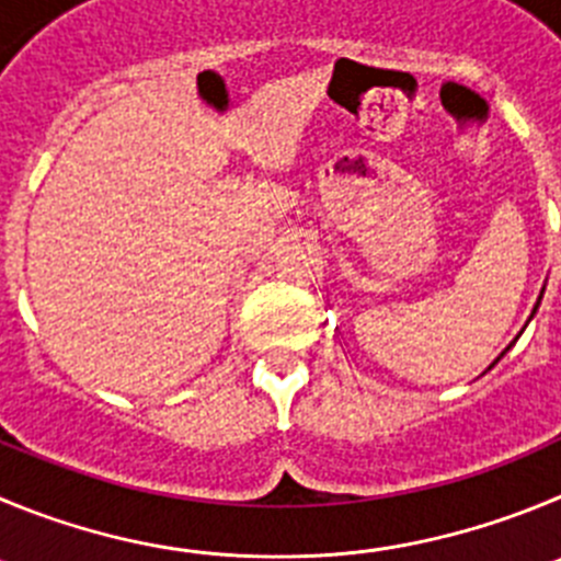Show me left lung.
Instances as JSON below:
<instances>
[{
    "label": "left lung",
    "mask_w": 561,
    "mask_h": 561,
    "mask_svg": "<svg viewBox=\"0 0 561 561\" xmlns=\"http://www.w3.org/2000/svg\"><path fill=\"white\" fill-rule=\"evenodd\" d=\"M542 290H546V287H542ZM540 298H542V293H540ZM540 298H537V305H534V310H531V316H528V321H531L534 312H537V307H540ZM506 352H510V348H506ZM506 352H504V354H506ZM504 354H501V357H504ZM501 357H499V359H501ZM499 359H495V363H499ZM495 363H493V365H495ZM493 365H490V368H493Z\"/></svg>",
    "instance_id": "left-lung-1"
}]
</instances>
